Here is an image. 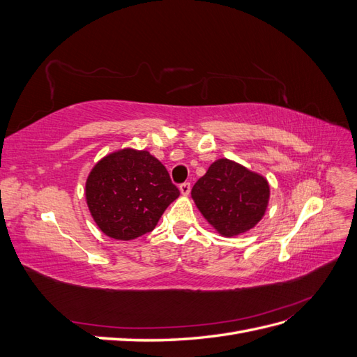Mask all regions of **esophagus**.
I'll return each mask as SVG.
<instances>
[{"label":"esophagus","mask_w":357,"mask_h":357,"mask_svg":"<svg viewBox=\"0 0 357 357\" xmlns=\"http://www.w3.org/2000/svg\"><path fill=\"white\" fill-rule=\"evenodd\" d=\"M190 192V183H183V185H180V193L181 195H189Z\"/></svg>","instance_id":"esophagus-1"}]
</instances>
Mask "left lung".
Masks as SVG:
<instances>
[{
	"label": "left lung",
	"instance_id": "1",
	"mask_svg": "<svg viewBox=\"0 0 357 357\" xmlns=\"http://www.w3.org/2000/svg\"><path fill=\"white\" fill-rule=\"evenodd\" d=\"M192 198L215 232L232 238L262 220L269 202V183L259 172L222 158L195 183Z\"/></svg>",
	"mask_w": 357,
	"mask_h": 357
}]
</instances>
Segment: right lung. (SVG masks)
<instances>
[{
    "label": "right lung",
    "mask_w": 357,
    "mask_h": 357,
    "mask_svg": "<svg viewBox=\"0 0 357 357\" xmlns=\"http://www.w3.org/2000/svg\"><path fill=\"white\" fill-rule=\"evenodd\" d=\"M178 195L162 162L147 150L131 147L96 162L84 186L93 222L117 241H131L153 231Z\"/></svg>",
    "instance_id": "add662e5"
}]
</instances>
